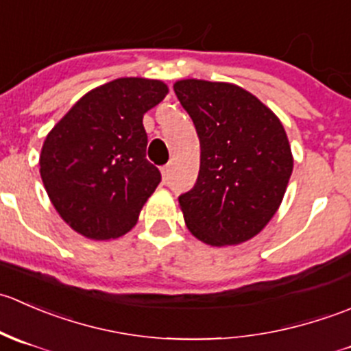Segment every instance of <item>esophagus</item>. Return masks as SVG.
<instances>
[{"label":"esophagus","mask_w":351,"mask_h":351,"mask_svg":"<svg viewBox=\"0 0 351 351\" xmlns=\"http://www.w3.org/2000/svg\"><path fill=\"white\" fill-rule=\"evenodd\" d=\"M169 168H171V166H169V165H165V166H162V168H161L162 180H165V182L169 178Z\"/></svg>","instance_id":"esophagus-1"}]
</instances>
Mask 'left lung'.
<instances>
[{
	"mask_svg": "<svg viewBox=\"0 0 351 351\" xmlns=\"http://www.w3.org/2000/svg\"><path fill=\"white\" fill-rule=\"evenodd\" d=\"M200 141V171L178 197L186 228L210 246L239 244L275 215L293 159L280 120L236 84L175 83Z\"/></svg>",
	"mask_w": 351,
	"mask_h": 351,
	"instance_id": "left-lung-1",
	"label": "left lung"
}]
</instances>
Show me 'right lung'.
<instances>
[{
	"label": "right lung",
	"instance_id": "1",
	"mask_svg": "<svg viewBox=\"0 0 351 351\" xmlns=\"http://www.w3.org/2000/svg\"><path fill=\"white\" fill-rule=\"evenodd\" d=\"M166 95L158 80L119 77L84 95L45 137L42 182L76 232L105 241L136 226L161 182L146 159L143 117Z\"/></svg>",
	"mask_w": 351,
	"mask_h": 351
}]
</instances>
